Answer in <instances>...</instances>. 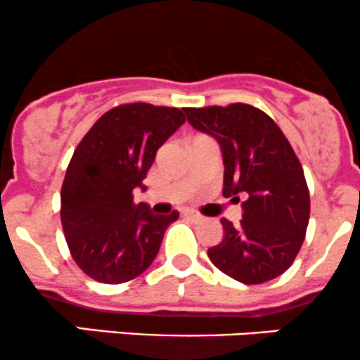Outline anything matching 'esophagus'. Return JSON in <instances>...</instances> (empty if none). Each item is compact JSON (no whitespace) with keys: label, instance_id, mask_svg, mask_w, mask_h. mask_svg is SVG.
Returning <instances> with one entry per match:
<instances>
[{"label":"esophagus","instance_id":"34e87169","mask_svg":"<svg viewBox=\"0 0 360 360\" xmlns=\"http://www.w3.org/2000/svg\"><path fill=\"white\" fill-rule=\"evenodd\" d=\"M184 214L188 217V219H192V221H200L202 219L200 214H197L195 211H191V209H187V211H185Z\"/></svg>","mask_w":360,"mask_h":360}]
</instances>
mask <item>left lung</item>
Masks as SVG:
<instances>
[{"label": "left lung", "mask_w": 360, "mask_h": 360, "mask_svg": "<svg viewBox=\"0 0 360 360\" xmlns=\"http://www.w3.org/2000/svg\"><path fill=\"white\" fill-rule=\"evenodd\" d=\"M197 131L219 143L223 195L245 202L243 219H221L224 238L207 250L211 262L243 284H262L284 274L300 253L309 221L304 172L288 137L260 108L246 103L185 108Z\"/></svg>", "instance_id": "left-lung-1"}]
</instances>
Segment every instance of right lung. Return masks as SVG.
Instances as JSON below:
<instances>
[{"label": "right lung", "instance_id": "right-lung-1", "mask_svg": "<svg viewBox=\"0 0 360 360\" xmlns=\"http://www.w3.org/2000/svg\"><path fill=\"white\" fill-rule=\"evenodd\" d=\"M185 108L126 103L93 124L72 153L60 188V223L72 260L88 277L122 284L153 264L179 212L134 204L156 151L185 122Z\"/></svg>", "mask_w": 360, "mask_h": 360}]
</instances>
